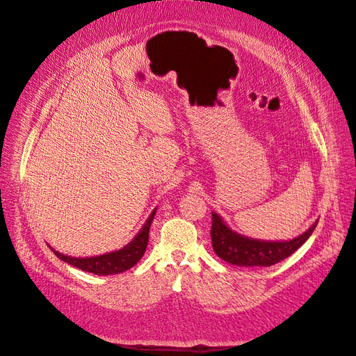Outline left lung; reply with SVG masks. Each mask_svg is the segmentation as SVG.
<instances>
[{
    "instance_id": "1",
    "label": "left lung",
    "mask_w": 356,
    "mask_h": 356,
    "mask_svg": "<svg viewBox=\"0 0 356 356\" xmlns=\"http://www.w3.org/2000/svg\"><path fill=\"white\" fill-rule=\"evenodd\" d=\"M318 220L293 241L265 242L243 238L224 224L220 216L212 212V247L218 257L238 266H272L291 256L314 232Z\"/></svg>"
}]
</instances>
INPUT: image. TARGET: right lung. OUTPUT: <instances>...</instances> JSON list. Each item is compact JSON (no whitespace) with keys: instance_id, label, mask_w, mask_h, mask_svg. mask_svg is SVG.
Wrapping results in <instances>:
<instances>
[{"instance_id":"right-lung-1","label":"right lung","mask_w":356,"mask_h":356,"mask_svg":"<svg viewBox=\"0 0 356 356\" xmlns=\"http://www.w3.org/2000/svg\"><path fill=\"white\" fill-rule=\"evenodd\" d=\"M156 213V211H153L147 222L144 224L141 232L136 234V238L129 243L126 245L124 248L118 250L115 252H109L104 254V256H97V257H90V259H75V257H67L65 254H60L58 251L52 250L56 256L69 263V265L75 266L78 269H83L86 272L91 273H97V275H111V273H120L127 269H131L135 266L136 263L140 261V259L144 256L145 248H147L149 243V230H150V224L153 221V216Z\"/></svg>"}]
</instances>
